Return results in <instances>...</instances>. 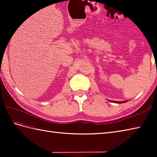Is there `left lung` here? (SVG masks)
<instances>
[{"instance_id":"left-lung-1","label":"left lung","mask_w":157,"mask_h":157,"mask_svg":"<svg viewBox=\"0 0 157 157\" xmlns=\"http://www.w3.org/2000/svg\"><path fill=\"white\" fill-rule=\"evenodd\" d=\"M111 102H116V103H123V102H127V101H122V102H120V101H111Z\"/></svg>"}]
</instances>
